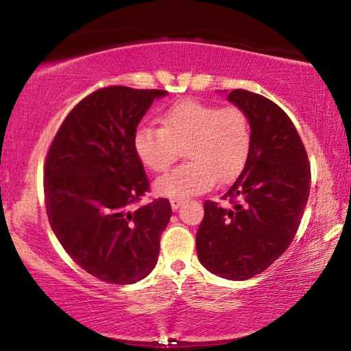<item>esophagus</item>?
Returning <instances> with one entry per match:
<instances>
[{
  "mask_svg": "<svg viewBox=\"0 0 351 351\" xmlns=\"http://www.w3.org/2000/svg\"><path fill=\"white\" fill-rule=\"evenodd\" d=\"M181 204H182V198H171L170 199V206H171V209H173V210L180 209Z\"/></svg>",
  "mask_w": 351,
  "mask_h": 351,
  "instance_id": "1",
  "label": "esophagus"
}]
</instances>
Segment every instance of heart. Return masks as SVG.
Listing matches in <instances>:
<instances>
[{
  "mask_svg": "<svg viewBox=\"0 0 351 351\" xmlns=\"http://www.w3.org/2000/svg\"><path fill=\"white\" fill-rule=\"evenodd\" d=\"M161 123L141 125L133 147L141 162L156 173L167 170L184 148L189 161L154 182V190L164 197H193L209 190L217 180H232L251 152V122L237 105L180 100L164 112Z\"/></svg>",
  "mask_w": 351,
  "mask_h": 351,
  "instance_id": "1",
  "label": "heart"
}]
</instances>
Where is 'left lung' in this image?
Returning a JSON list of instances; mask_svg holds the SVG:
<instances>
[{
  "instance_id": "8db88e82",
  "label": "left lung",
  "mask_w": 351,
  "mask_h": 351,
  "mask_svg": "<svg viewBox=\"0 0 351 351\" xmlns=\"http://www.w3.org/2000/svg\"><path fill=\"white\" fill-rule=\"evenodd\" d=\"M252 127L251 152L221 206L207 199L197 232L201 265L229 280L263 272L287 251L299 229L311 169L306 150L287 112L246 90L228 94Z\"/></svg>"
}]
</instances>
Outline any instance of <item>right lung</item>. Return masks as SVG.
<instances>
[{
  "label": "right lung",
  "instance_id": "add662e5",
  "mask_svg": "<svg viewBox=\"0 0 351 351\" xmlns=\"http://www.w3.org/2000/svg\"><path fill=\"white\" fill-rule=\"evenodd\" d=\"M162 90L105 86L82 99L52 139L45 162L47 219L64 251L99 280L136 283L158 261L171 207L139 206L150 181L133 136Z\"/></svg>",
  "mask_w": 351,
  "mask_h": 351
}]
</instances>
